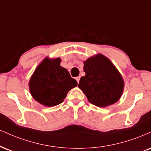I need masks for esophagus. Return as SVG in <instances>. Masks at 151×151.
<instances>
[{
	"instance_id": "1",
	"label": "esophagus",
	"mask_w": 151,
	"mask_h": 151,
	"mask_svg": "<svg viewBox=\"0 0 151 151\" xmlns=\"http://www.w3.org/2000/svg\"><path fill=\"white\" fill-rule=\"evenodd\" d=\"M79 79H80V77H76V80H77V83H79Z\"/></svg>"
}]
</instances>
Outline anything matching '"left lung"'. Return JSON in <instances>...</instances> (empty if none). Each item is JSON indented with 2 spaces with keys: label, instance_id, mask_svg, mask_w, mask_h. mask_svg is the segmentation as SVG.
<instances>
[{
  "label": "left lung",
  "instance_id": "obj_1",
  "mask_svg": "<svg viewBox=\"0 0 151 151\" xmlns=\"http://www.w3.org/2000/svg\"><path fill=\"white\" fill-rule=\"evenodd\" d=\"M78 86L88 101L98 107H106L117 102L122 93L124 81L113 64L104 55L88 58Z\"/></svg>",
  "mask_w": 151,
  "mask_h": 151
}]
</instances>
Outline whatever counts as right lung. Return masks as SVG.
<instances>
[{
	"mask_svg": "<svg viewBox=\"0 0 151 151\" xmlns=\"http://www.w3.org/2000/svg\"><path fill=\"white\" fill-rule=\"evenodd\" d=\"M61 60L48 58L40 64L29 81L30 92L36 101L52 107L63 102L68 91L77 86L66 69L60 66Z\"/></svg>",
	"mask_w": 151,
	"mask_h": 151,
	"instance_id": "right-lung-1",
	"label": "right lung"
}]
</instances>
